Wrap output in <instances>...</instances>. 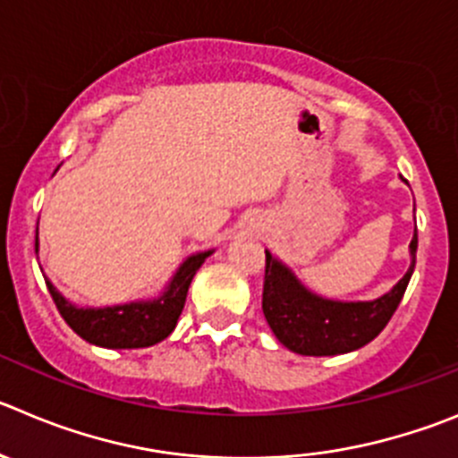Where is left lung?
Wrapping results in <instances>:
<instances>
[{
    "label": "left lung",
    "instance_id": "left-lung-1",
    "mask_svg": "<svg viewBox=\"0 0 458 458\" xmlns=\"http://www.w3.org/2000/svg\"><path fill=\"white\" fill-rule=\"evenodd\" d=\"M411 267L386 296L370 302H336L307 292L284 264L267 250L262 311L273 335L292 352L330 357L370 344L386 327L403 301L416 267L418 233L411 239Z\"/></svg>",
    "mask_w": 458,
    "mask_h": 458
}]
</instances>
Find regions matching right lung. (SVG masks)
I'll list each match as a JSON object with an SVG mask.
<instances>
[{
  "mask_svg": "<svg viewBox=\"0 0 458 458\" xmlns=\"http://www.w3.org/2000/svg\"><path fill=\"white\" fill-rule=\"evenodd\" d=\"M36 253H38V230H36ZM209 253L191 255L178 273L174 276L166 292L157 301L131 302V305L101 307V310H83L67 302L61 293L55 292L51 282H47L55 310L61 311L67 326L85 339L88 344L101 345V348H148L160 344L162 339L174 332L185 307L187 289L191 277L200 268Z\"/></svg>",
  "mask_w": 458,
  "mask_h": 458,
  "instance_id": "right-lung-1",
  "label": "right lung"
}]
</instances>
